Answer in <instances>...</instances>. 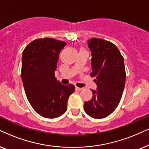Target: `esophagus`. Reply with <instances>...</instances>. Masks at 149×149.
<instances>
[{
  "mask_svg": "<svg viewBox=\"0 0 149 149\" xmlns=\"http://www.w3.org/2000/svg\"><path fill=\"white\" fill-rule=\"evenodd\" d=\"M82 89H83L82 88L78 87V86H76V90H77V91H81V90H82Z\"/></svg>",
  "mask_w": 149,
  "mask_h": 149,
  "instance_id": "esophagus-1",
  "label": "esophagus"
}]
</instances>
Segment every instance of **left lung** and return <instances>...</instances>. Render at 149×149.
<instances>
[{"mask_svg":"<svg viewBox=\"0 0 149 149\" xmlns=\"http://www.w3.org/2000/svg\"><path fill=\"white\" fill-rule=\"evenodd\" d=\"M91 51L92 72L97 91L84 102V109L91 118L101 119L114 111L119 104L125 85L124 58L118 47L109 41L97 38L87 40Z\"/></svg>","mask_w":149,"mask_h":149,"instance_id":"1","label":"left lung"}]
</instances>
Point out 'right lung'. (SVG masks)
I'll list each match as a JSON object with an SVG mask.
<instances>
[{"label":"right lung","instance_id":"obj_1","mask_svg":"<svg viewBox=\"0 0 149 149\" xmlns=\"http://www.w3.org/2000/svg\"><path fill=\"white\" fill-rule=\"evenodd\" d=\"M67 43L50 38L33 40L22 56L21 78L24 91L33 109L41 116L56 118L65 113L75 86L62 84L54 71L61 51Z\"/></svg>","mask_w":149,"mask_h":149}]
</instances>
